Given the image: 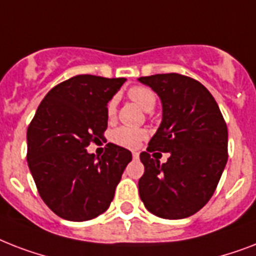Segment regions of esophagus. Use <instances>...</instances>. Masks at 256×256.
<instances>
[{"label":"esophagus","mask_w":256,"mask_h":256,"mask_svg":"<svg viewBox=\"0 0 256 256\" xmlns=\"http://www.w3.org/2000/svg\"><path fill=\"white\" fill-rule=\"evenodd\" d=\"M132 158H134V160H138V158H140V154H138V152H132Z\"/></svg>","instance_id":"1"}]
</instances>
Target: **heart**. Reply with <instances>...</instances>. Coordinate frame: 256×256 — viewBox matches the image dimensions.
<instances>
[{"mask_svg": "<svg viewBox=\"0 0 256 256\" xmlns=\"http://www.w3.org/2000/svg\"><path fill=\"white\" fill-rule=\"evenodd\" d=\"M128 96L132 102H136L140 108H144V112H152V108H156V94H154L152 88H146V86H132V88H128ZM116 100H112L108 104V116L110 118H112L114 114H116ZM146 136L148 134H146L144 130L122 126V128H116L112 132V140L116 144L122 146V148H136L146 138Z\"/></svg>", "mask_w": 256, "mask_h": 256, "instance_id": "b5f03b06", "label": "heart"}]
</instances>
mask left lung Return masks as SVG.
<instances>
[{
	"instance_id": "obj_1",
	"label": "left lung",
	"mask_w": 256,
	"mask_h": 256,
	"mask_svg": "<svg viewBox=\"0 0 256 256\" xmlns=\"http://www.w3.org/2000/svg\"><path fill=\"white\" fill-rule=\"evenodd\" d=\"M138 81L162 102L160 126L140 156L144 166L140 196L160 218H187L210 200L218 186L228 158L227 124L214 96L196 80L168 73ZM156 150L170 152L166 164L150 156Z\"/></svg>"
}]
</instances>
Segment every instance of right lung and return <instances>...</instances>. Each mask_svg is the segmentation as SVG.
I'll use <instances>...</instances> for the list:
<instances>
[{
	"label": "right lung",
	"mask_w": 256,
	"mask_h": 256,
	"mask_svg": "<svg viewBox=\"0 0 256 256\" xmlns=\"http://www.w3.org/2000/svg\"><path fill=\"white\" fill-rule=\"evenodd\" d=\"M126 81L81 74L54 86L28 128V164L46 206L58 216L84 222L108 210L132 152L108 144L104 156L88 154L104 138L108 102Z\"/></svg>",
	"instance_id": "obj_1"
}]
</instances>
